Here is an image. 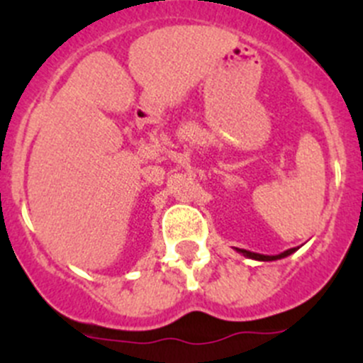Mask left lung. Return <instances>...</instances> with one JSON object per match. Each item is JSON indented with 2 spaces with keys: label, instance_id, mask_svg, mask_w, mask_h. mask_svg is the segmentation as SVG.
I'll return each mask as SVG.
<instances>
[{
  "label": "left lung",
  "instance_id": "obj_1",
  "mask_svg": "<svg viewBox=\"0 0 363 363\" xmlns=\"http://www.w3.org/2000/svg\"><path fill=\"white\" fill-rule=\"evenodd\" d=\"M240 252V255H244L246 258H251V259H258V262H274V259H281V258H286V256H290L291 252L296 251V247H291V250L281 252V255H274V256H269V255H259V252H252V251H246V250H237Z\"/></svg>",
  "mask_w": 363,
  "mask_h": 363
}]
</instances>
